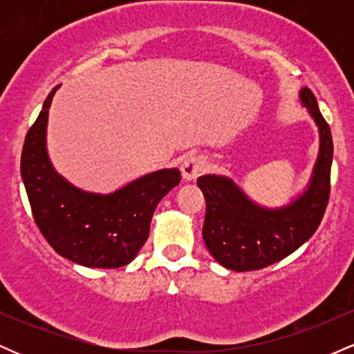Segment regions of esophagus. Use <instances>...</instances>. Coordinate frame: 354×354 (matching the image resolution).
Here are the masks:
<instances>
[{"label": "esophagus", "mask_w": 354, "mask_h": 354, "mask_svg": "<svg viewBox=\"0 0 354 354\" xmlns=\"http://www.w3.org/2000/svg\"><path fill=\"white\" fill-rule=\"evenodd\" d=\"M206 168L205 160L201 156H188L181 165V176L186 183L194 181Z\"/></svg>", "instance_id": "obj_1"}]
</instances>
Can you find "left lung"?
Masks as SVG:
<instances>
[{
	"label": "left lung",
	"mask_w": 354,
	"mask_h": 354,
	"mask_svg": "<svg viewBox=\"0 0 354 354\" xmlns=\"http://www.w3.org/2000/svg\"><path fill=\"white\" fill-rule=\"evenodd\" d=\"M299 103L318 126L319 149L310 181L298 196L270 208L251 200L228 176L198 178L206 200L203 241L211 256L228 270H261L281 261L315 234L323 219L330 198L333 138L310 89L299 91Z\"/></svg>",
	"instance_id": "8db88e82"
}]
</instances>
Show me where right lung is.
Segmentation results:
<instances>
[{
	"label": "right lung",
	"instance_id": "right-lung-1",
	"mask_svg": "<svg viewBox=\"0 0 354 354\" xmlns=\"http://www.w3.org/2000/svg\"><path fill=\"white\" fill-rule=\"evenodd\" d=\"M58 88L44 100L21 153V178L35 221L63 258L86 268H121L148 239L154 209L180 185V169L146 173L106 194L73 185L48 154V115Z\"/></svg>",
	"mask_w": 354,
	"mask_h": 354
}]
</instances>
